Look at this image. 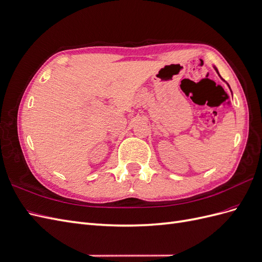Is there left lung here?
Segmentation results:
<instances>
[{"instance_id":"8db88e82","label":"left lung","mask_w":262,"mask_h":262,"mask_svg":"<svg viewBox=\"0 0 262 262\" xmlns=\"http://www.w3.org/2000/svg\"><path fill=\"white\" fill-rule=\"evenodd\" d=\"M214 69H215V70H216V72H217V69H216V68H214ZM217 73H219V72H217Z\"/></svg>"}]
</instances>
